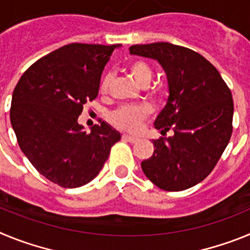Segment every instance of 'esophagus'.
<instances>
[{"label": "esophagus", "mask_w": 250, "mask_h": 250, "mask_svg": "<svg viewBox=\"0 0 250 250\" xmlns=\"http://www.w3.org/2000/svg\"><path fill=\"white\" fill-rule=\"evenodd\" d=\"M123 139L124 140L129 141V143H136V141H138V138H135V136H131V135H123Z\"/></svg>", "instance_id": "esophagus-1"}]
</instances>
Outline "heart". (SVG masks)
<instances>
[{
  "mask_svg": "<svg viewBox=\"0 0 250 250\" xmlns=\"http://www.w3.org/2000/svg\"><path fill=\"white\" fill-rule=\"evenodd\" d=\"M129 74L135 80L136 83L141 86H146L149 85L152 79V68L150 67L149 63L143 61V60H135L130 63ZM112 76L110 74L104 77L100 85L101 94H106L109 91ZM151 111L152 109L149 105L123 106L120 109L115 110L110 115V121L118 129L135 132L140 129L143 121L151 114Z\"/></svg>",
  "mask_w": 250,
  "mask_h": 250,
  "instance_id": "1",
  "label": "heart"
}]
</instances>
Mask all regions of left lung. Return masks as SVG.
<instances>
[{
  "label": "left lung",
  "mask_w": 250,
  "mask_h": 250,
  "mask_svg": "<svg viewBox=\"0 0 250 250\" xmlns=\"http://www.w3.org/2000/svg\"><path fill=\"white\" fill-rule=\"evenodd\" d=\"M130 55L156 60L167 74V96L154 126V154L141 161L152 184L180 191L204 180L216 165L231 136L234 104L220 74L205 57L169 42L134 45Z\"/></svg>",
  "instance_id": "8db88e82"
}]
</instances>
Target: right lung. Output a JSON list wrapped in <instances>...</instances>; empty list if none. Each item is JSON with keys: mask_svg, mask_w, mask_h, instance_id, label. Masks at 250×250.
Here are the masks:
<instances>
[{"mask_svg": "<svg viewBox=\"0 0 250 250\" xmlns=\"http://www.w3.org/2000/svg\"><path fill=\"white\" fill-rule=\"evenodd\" d=\"M120 45L70 43L27 68L13 90L10 119L22 152L41 175L62 188L98 176L121 139L101 121L86 132L77 119L98 98L104 67Z\"/></svg>", "mask_w": 250, "mask_h": 250, "instance_id": "right-lung-1", "label": "right lung"}]
</instances>
